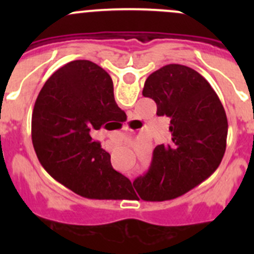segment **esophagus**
I'll return each instance as SVG.
<instances>
[{"instance_id": "esophagus-1", "label": "esophagus", "mask_w": 254, "mask_h": 254, "mask_svg": "<svg viewBox=\"0 0 254 254\" xmlns=\"http://www.w3.org/2000/svg\"><path fill=\"white\" fill-rule=\"evenodd\" d=\"M134 172H132V171H127V178H129L130 179V181H132V179H134Z\"/></svg>"}]
</instances>
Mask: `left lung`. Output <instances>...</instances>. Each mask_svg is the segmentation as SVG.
<instances>
[{
  "label": "left lung",
  "instance_id": "obj_1",
  "mask_svg": "<svg viewBox=\"0 0 254 254\" xmlns=\"http://www.w3.org/2000/svg\"><path fill=\"white\" fill-rule=\"evenodd\" d=\"M142 96L156 102L158 117L170 118L172 139L156 146L147 173L132 184L143 200H170L200 184L219 167L226 150V113L209 82L178 64L151 73Z\"/></svg>",
  "mask_w": 254,
  "mask_h": 254
}]
</instances>
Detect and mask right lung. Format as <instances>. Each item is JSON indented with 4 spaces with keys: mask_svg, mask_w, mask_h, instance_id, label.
Wrapping results in <instances>:
<instances>
[{
    "mask_svg": "<svg viewBox=\"0 0 254 254\" xmlns=\"http://www.w3.org/2000/svg\"><path fill=\"white\" fill-rule=\"evenodd\" d=\"M123 112L111 76L97 64L75 60L53 73L32 115V141L43 167L59 183L88 199H122L131 182L113 170L111 155L91 132Z\"/></svg>",
    "mask_w": 254,
    "mask_h": 254,
    "instance_id": "right-lung-1",
    "label": "right lung"
}]
</instances>
